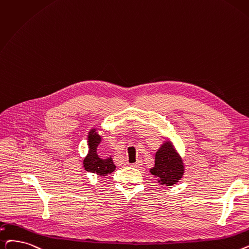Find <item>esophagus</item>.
I'll use <instances>...</instances> for the list:
<instances>
[{
	"label": "esophagus",
	"instance_id": "34e87169",
	"mask_svg": "<svg viewBox=\"0 0 249 249\" xmlns=\"http://www.w3.org/2000/svg\"><path fill=\"white\" fill-rule=\"evenodd\" d=\"M142 160H137L136 163H134V164H131V167H133V168H136V169L142 168Z\"/></svg>",
	"mask_w": 249,
	"mask_h": 249
}]
</instances>
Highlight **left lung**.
Listing matches in <instances>:
<instances>
[{
	"label": "left lung",
	"mask_w": 249,
	"mask_h": 249,
	"mask_svg": "<svg viewBox=\"0 0 249 249\" xmlns=\"http://www.w3.org/2000/svg\"><path fill=\"white\" fill-rule=\"evenodd\" d=\"M157 178L160 185L172 186L184 175L185 166L174 144L167 139L158 149L155 157V166L149 170Z\"/></svg>",
	"instance_id": "1"
}]
</instances>
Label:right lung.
<instances>
[{
  "label": "right lung",
  "instance_id": "right-lung-1",
  "mask_svg": "<svg viewBox=\"0 0 249 249\" xmlns=\"http://www.w3.org/2000/svg\"><path fill=\"white\" fill-rule=\"evenodd\" d=\"M102 142V136L99 134L98 129L92 128L88 135L89 153L83 160L84 169L100 176H107L113 173L116 166L112 160V157L101 158L98 154V146Z\"/></svg>",
  "mask_w": 249,
  "mask_h": 249
}]
</instances>
